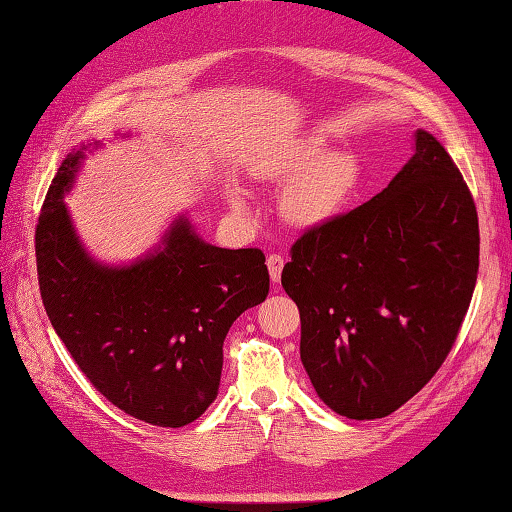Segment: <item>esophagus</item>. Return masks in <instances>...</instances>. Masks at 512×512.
<instances>
[{
    "label": "esophagus",
    "mask_w": 512,
    "mask_h": 512,
    "mask_svg": "<svg viewBox=\"0 0 512 512\" xmlns=\"http://www.w3.org/2000/svg\"><path fill=\"white\" fill-rule=\"evenodd\" d=\"M283 265H285V258L281 254H270V256H267V270H270L272 283H279L281 281Z\"/></svg>",
    "instance_id": "34e87169"
}]
</instances>
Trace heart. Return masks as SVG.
Masks as SVG:
<instances>
[{"label":"heart","mask_w":512,"mask_h":512,"mask_svg":"<svg viewBox=\"0 0 512 512\" xmlns=\"http://www.w3.org/2000/svg\"><path fill=\"white\" fill-rule=\"evenodd\" d=\"M324 150V139L308 137L297 143L276 168L281 175H294L310 166L306 173L294 179L283 195L285 215L303 227H317L333 220L360 182V164L351 152L337 150L322 158ZM233 202L240 204V195H233Z\"/></svg>","instance_id":"b5f03b06"}]
</instances>
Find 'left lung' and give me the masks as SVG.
Masks as SVG:
<instances>
[{"instance_id": "left-lung-1", "label": "left lung", "mask_w": 512, "mask_h": 512, "mask_svg": "<svg viewBox=\"0 0 512 512\" xmlns=\"http://www.w3.org/2000/svg\"><path fill=\"white\" fill-rule=\"evenodd\" d=\"M479 272L477 206L434 134L382 193L308 229L281 283L301 312V362L339 416L384 418L441 369Z\"/></svg>"}]
</instances>
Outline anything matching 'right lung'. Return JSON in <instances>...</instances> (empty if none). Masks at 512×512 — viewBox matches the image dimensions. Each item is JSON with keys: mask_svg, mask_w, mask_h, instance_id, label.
Masks as SVG:
<instances>
[{"mask_svg": "<svg viewBox=\"0 0 512 512\" xmlns=\"http://www.w3.org/2000/svg\"><path fill=\"white\" fill-rule=\"evenodd\" d=\"M85 146L62 159L35 229L44 310L87 380L125 414L184 427L218 396L222 344L270 292L261 249H222L173 220L130 265L89 256L62 197Z\"/></svg>", "mask_w": 512, "mask_h": 512, "instance_id": "1", "label": "right lung"}]
</instances>
